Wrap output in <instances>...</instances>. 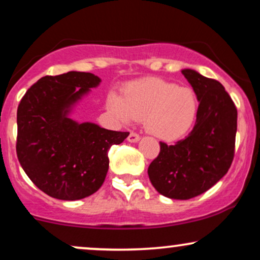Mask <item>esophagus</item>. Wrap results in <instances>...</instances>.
<instances>
[{
  "mask_svg": "<svg viewBox=\"0 0 260 260\" xmlns=\"http://www.w3.org/2000/svg\"><path fill=\"white\" fill-rule=\"evenodd\" d=\"M127 140L129 143H138L139 140H140V137H139V134H137V133H134V132H131L129 136H128Z\"/></svg>",
  "mask_w": 260,
  "mask_h": 260,
  "instance_id": "esophagus-1",
  "label": "esophagus"
}]
</instances>
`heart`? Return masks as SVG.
Wrapping results in <instances>:
<instances>
[{"mask_svg":"<svg viewBox=\"0 0 260 260\" xmlns=\"http://www.w3.org/2000/svg\"><path fill=\"white\" fill-rule=\"evenodd\" d=\"M106 104L117 120H144L146 131L165 142L184 138L199 115V100L192 89L157 77L127 84L123 94L112 90Z\"/></svg>","mask_w":260,"mask_h":260,"instance_id":"b5f03b06","label":"heart"}]
</instances>
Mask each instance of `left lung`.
Masks as SVG:
<instances>
[{
	"label": "left lung",
	"instance_id": "1",
	"mask_svg": "<svg viewBox=\"0 0 260 260\" xmlns=\"http://www.w3.org/2000/svg\"><path fill=\"white\" fill-rule=\"evenodd\" d=\"M181 74L191 84L199 104L195 126L174 145L160 143V154L148 168L161 195L189 200L211 189L229 171L235 151L237 110L223 84L191 69Z\"/></svg>",
	"mask_w": 260,
	"mask_h": 260
}]
</instances>
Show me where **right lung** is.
<instances>
[{
	"instance_id": "add662e5",
	"label": "right lung",
	"mask_w": 260,
	"mask_h": 260,
	"mask_svg": "<svg viewBox=\"0 0 260 260\" xmlns=\"http://www.w3.org/2000/svg\"><path fill=\"white\" fill-rule=\"evenodd\" d=\"M90 73L45 76L18 106L17 155L26 176L51 198L75 201L98 191L109 170L108 151L128 132L70 117L77 103L99 86Z\"/></svg>"
}]
</instances>
